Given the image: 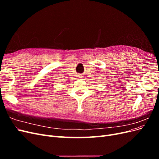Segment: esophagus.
Listing matches in <instances>:
<instances>
[{"instance_id":"34e87169","label":"esophagus","mask_w":159,"mask_h":159,"mask_svg":"<svg viewBox=\"0 0 159 159\" xmlns=\"http://www.w3.org/2000/svg\"><path fill=\"white\" fill-rule=\"evenodd\" d=\"M81 77H82V75H81V74H79L78 75H77V78H78V80H80L81 78Z\"/></svg>"}]
</instances>
